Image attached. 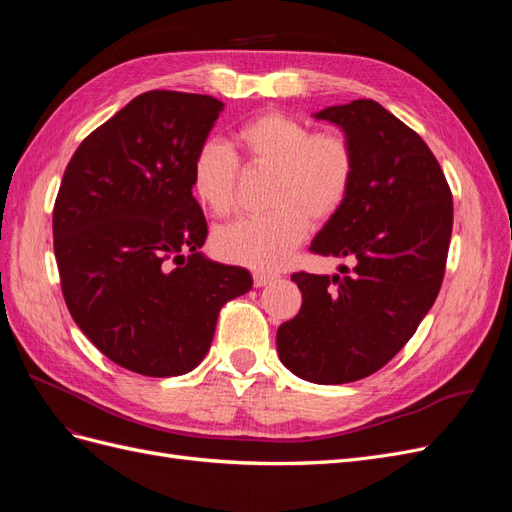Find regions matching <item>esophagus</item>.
<instances>
[{"mask_svg": "<svg viewBox=\"0 0 512 512\" xmlns=\"http://www.w3.org/2000/svg\"><path fill=\"white\" fill-rule=\"evenodd\" d=\"M252 280H254V286L260 288V286H267L269 282H273L275 275L273 273H265V271H254Z\"/></svg>", "mask_w": 512, "mask_h": 512, "instance_id": "obj_1", "label": "esophagus"}]
</instances>
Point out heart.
Returning a JSON list of instances; mask_svg holds the SVG:
<instances>
[{
    "mask_svg": "<svg viewBox=\"0 0 512 512\" xmlns=\"http://www.w3.org/2000/svg\"><path fill=\"white\" fill-rule=\"evenodd\" d=\"M241 160L252 170H271L265 213L247 215L215 230L220 258L254 269H275L288 260L309 224H324L342 211L356 177V153L342 132H314L299 117L265 111L235 134ZM241 162L220 141L198 147L192 188L215 218L237 209Z\"/></svg>",
    "mask_w": 512,
    "mask_h": 512,
    "instance_id": "b5f03b06",
    "label": "heart"
}]
</instances>
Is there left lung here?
<instances>
[{
	"mask_svg": "<svg viewBox=\"0 0 512 512\" xmlns=\"http://www.w3.org/2000/svg\"><path fill=\"white\" fill-rule=\"evenodd\" d=\"M356 153L352 192L309 252L350 258L342 275L292 273L303 303L277 329L294 376L344 384L376 374L408 344L436 301L453 232V194L425 141L374 100L316 113Z\"/></svg>",
	"mask_w": 512,
	"mask_h": 512,
	"instance_id": "left-lung-1",
	"label": "left lung"
}]
</instances>
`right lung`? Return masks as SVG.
Masks as SVG:
<instances>
[{"mask_svg":"<svg viewBox=\"0 0 512 512\" xmlns=\"http://www.w3.org/2000/svg\"><path fill=\"white\" fill-rule=\"evenodd\" d=\"M222 102L153 89L74 151L53 207L66 305L104 356L134 374L181 376L209 352L220 309L252 288L207 260L192 162Z\"/></svg>","mask_w":512,"mask_h":512,"instance_id":"right-lung-1","label":"right lung"}]
</instances>
